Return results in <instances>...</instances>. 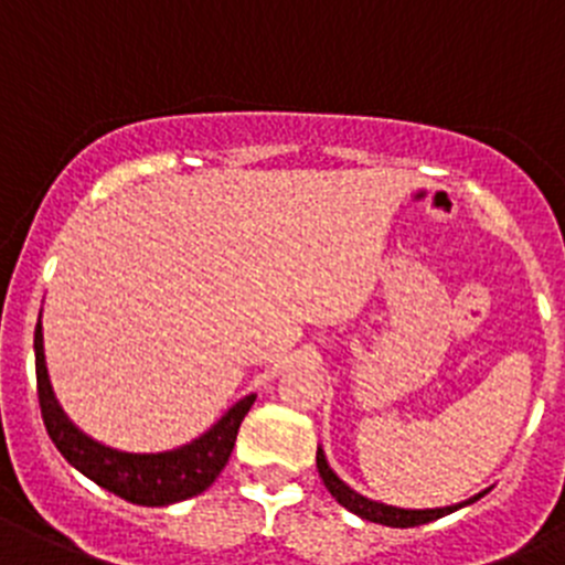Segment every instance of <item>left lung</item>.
<instances>
[{
    "mask_svg": "<svg viewBox=\"0 0 565 565\" xmlns=\"http://www.w3.org/2000/svg\"><path fill=\"white\" fill-rule=\"evenodd\" d=\"M318 471H320V479H323V484L329 488L331 497L337 499V502L342 504L345 510H351L354 515H360V519L365 521H373V524H384V526H418V524H429V521L435 519H443V515L455 513V510L466 508V504L477 502V499H482L488 490H482V493H477V497L466 499V502L460 504H449V508H435V510H407V508H393V504H384V502H373V499L362 497V493H356L351 484L342 482L340 477H337L334 471H331L329 460H326V451L318 446Z\"/></svg>",
    "mask_w": 565,
    "mask_h": 565,
    "instance_id": "1",
    "label": "left lung"
}]
</instances>
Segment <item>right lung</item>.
I'll return each instance as SVG.
<instances>
[{"label":"right lung","mask_w":565,"mask_h":565,"mask_svg":"<svg viewBox=\"0 0 565 565\" xmlns=\"http://www.w3.org/2000/svg\"><path fill=\"white\" fill-rule=\"evenodd\" d=\"M33 348L41 418H44L46 435L52 437L55 449L66 457L68 466H75L83 477L97 482L99 488L110 490V493L134 504H145V508H163V504H175L203 493L228 462L242 418L256 402L253 393L239 398L209 431L194 437L186 446H178V449L156 451V455L119 451L77 429L57 404L50 373H46L41 318L35 326Z\"/></svg>","instance_id":"add662e5"}]
</instances>
